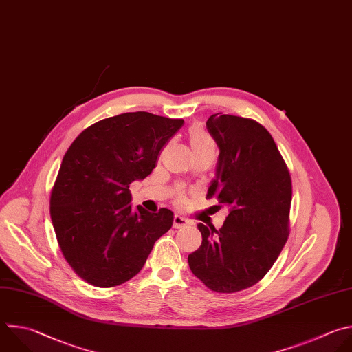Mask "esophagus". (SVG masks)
Masks as SVG:
<instances>
[{
  "label": "esophagus",
  "instance_id": "1",
  "mask_svg": "<svg viewBox=\"0 0 352 352\" xmlns=\"http://www.w3.org/2000/svg\"><path fill=\"white\" fill-rule=\"evenodd\" d=\"M188 225H190V221L188 218H185L182 215H178V214L174 215V219H173V226L174 228L178 229V228H185Z\"/></svg>",
  "mask_w": 352,
  "mask_h": 352
}]
</instances>
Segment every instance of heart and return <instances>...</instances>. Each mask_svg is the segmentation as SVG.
I'll list each match as a JSON object with an SVG mask.
<instances>
[{
  "label": "heart",
  "mask_w": 352,
  "mask_h": 352,
  "mask_svg": "<svg viewBox=\"0 0 352 352\" xmlns=\"http://www.w3.org/2000/svg\"><path fill=\"white\" fill-rule=\"evenodd\" d=\"M189 144L195 155L199 153H215V144L210 134L200 126H193L189 130ZM178 200H182V195H178Z\"/></svg>",
  "instance_id": "b5f03b06"
}]
</instances>
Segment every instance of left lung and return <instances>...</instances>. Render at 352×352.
<instances>
[{
	"instance_id": "obj_1",
	"label": "left lung",
	"mask_w": 352,
	"mask_h": 352,
	"mask_svg": "<svg viewBox=\"0 0 352 352\" xmlns=\"http://www.w3.org/2000/svg\"><path fill=\"white\" fill-rule=\"evenodd\" d=\"M206 127L219 149L207 197H217L229 214L219 229L197 225L201 245L188 263L208 289L236 293L265 276L287 241L292 179L274 138L257 122L217 113Z\"/></svg>"
}]
</instances>
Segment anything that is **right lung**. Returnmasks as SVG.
Returning <instances> with one entry per match:
<instances>
[{
	"mask_svg": "<svg viewBox=\"0 0 352 352\" xmlns=\"http://www.w3.org/2000/svg\"><path fill=\"white\" fill-rule=\"evenodd\" d=\"M182 119L123 113L84 130L63 156L51 192V219L63 257L96 287L119 286L145 265L171 228L168 208L131 207L130 184L146 178Z\"/></svg>",
	"mask_w": 352,
	"mask_h": 352,
	"instance_id": "obj_1",
	"label": "right lung"
}]
</instances>
